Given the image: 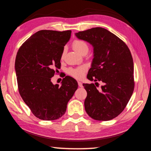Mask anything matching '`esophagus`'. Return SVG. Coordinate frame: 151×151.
<instances>
[{
    "label": "esophagus",
    "mask_w": 151,
    "mask_h": 151,
    "mask_svg": "<svg viewBox=\"0 0 151 151\" xmlns=\"http://www.w3.org/2000/svg\"><path fill=\"white\" fill-rule=\"evenodd\" d=\"M78 86L79 87H83V83H81V82H78Z\"/></svg>",
    "instance_id": "1"
}]
</instances>
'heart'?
<instances>
[{"mask_svg": "<svg viewBox=\"0 0 151 151\" xmlns=\"http://www.w3.org/2000/svg\"><path fill=\"white\" fill-rule=\"evenodd\" d=\"M73 47L78 53L83 54L84 51H88V43L83 40H75L73 42ZM65 50L64 49L62 52V58L64 57ZM87 70V68L85 66H81L76 68H68L67 73L76 79H81L84 76L85 73Z\"/></svg>", "mask_w": 151, "mask_h": 151, "instance_id": "b5f03b06", "label": "heart"}]
</instances>
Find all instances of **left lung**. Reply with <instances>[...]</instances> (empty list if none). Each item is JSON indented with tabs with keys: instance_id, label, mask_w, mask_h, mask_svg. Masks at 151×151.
<instances>
[{
	"instance_id": "8db88e82",
	"label": "left lung",
	"mask_w": 151,
	"mask_h": 151,
	"mask_svg": "<svg viewBox=\"0 0 151 151\" xmlns=\"http://www.w3.org/2000/svg\"><path fill=\"white\" fill-rule=\"evenodd\" d=\"M76 35L94 47V59L87 78L104 83L100 90L94 84H83L87 92L85 110L92 119L109 121L123 111L133 92L131 51L123 41L105 28H93Z\"/></svg>"
}]
</instances>
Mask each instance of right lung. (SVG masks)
<instances>
[{
  "mask_svg": "<svg viewBox=\"0 0 151 151\" xmlns=\"http://www.w3.org/2000/svg\"><path fill=\"white\" fill-rule=\"evenodd\" d=\"M71 30H40L20 46L15 61L18 91L34 116L42 120H55L65 114L68 101L78 88L70 76L63 79L61 86L51 78L61 67L64 46Z\"/></svg>",
  "mask_w": 151,
  "mask_h": 151,
  "instance_id": "add662e5",
  "label": "right lung"
}]
</instances>
